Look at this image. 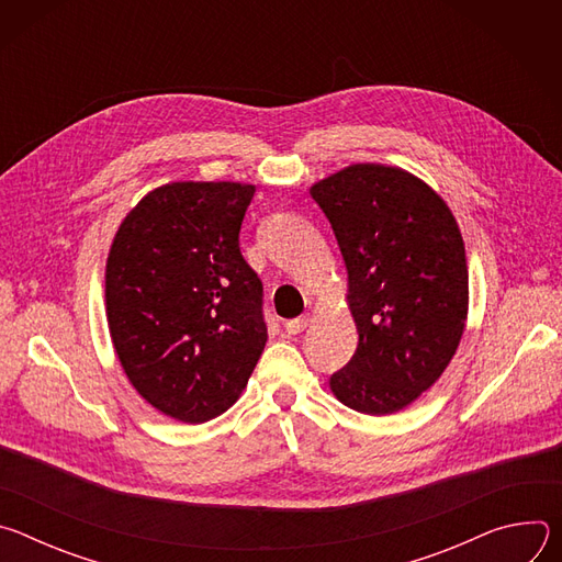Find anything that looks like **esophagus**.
Returning <instances> with one entry per match:
<instances>
[{"mask_svg": "<svg viewBox=\"0 0 562 562\" xmlns=\"http://www.w3.org/2000/svg\"><path fill=\"white\" fill-rule=\"evenodd\" d=\"M308 323H311V317H308V315H300V317L289 319V323L284 325V329H286V334H289V336H297L300 331H304V329L308 327Z\"/></svg>", "mask_w": 562, "mask_h": 562, "instance_id": "obj_1", "label": "esophagus"}]
</instances>
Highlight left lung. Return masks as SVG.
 Wrapping results in <instances>:
<instances>
[{
  "label": "left lung",
  "instance_id": "obj_1",
  "mask_svg": "<svg viewBox=\"0 0 562 562\" xmlns=\"http://www.w3.org/2000/svg\"><path fill=\"white\" fill-rule=\"evenodd\" d=\"M349 273L358 349L329 378L353 412L405 409L451 362L464 331L469 273L456 217L412 173L353 165L311 187Z\"/></svg>",
  "mask_w": 562,
  "mask_h": 562
}]
</instances>
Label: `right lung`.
Instances as JSON below:
<instances>
[{
  "instance_id": "obj_1",
  "label": "right lung",
  "mask_w": 562,
  "mask_h": 562,
  "mask_svg": "<svg viewBox=\"0 0 562 562\" xmlns=\"http://www.w3.org/2000/svg\"><path fill=\"white\" fill-rule=\"evenodd\" d=\"M256 187L173 182L144 195L106 262V317L126 378L182 423L224 414L265 345L262 280L239 251Z\"/></svg>"
}]
</instances>
